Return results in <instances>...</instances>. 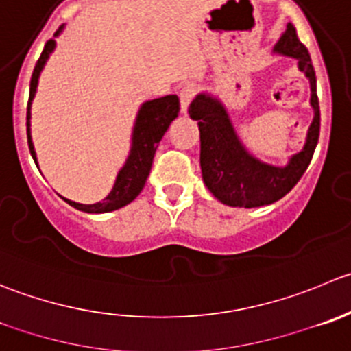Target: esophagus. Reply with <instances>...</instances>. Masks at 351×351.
<instances>
[{"label": "esophagus", "instance_id": "1", "mask_svg": "<svg viewBox=\"0 0 351 351\" xmlns=\"http://www.w3.org/2000/svg\"><path fill=\"white\" fill-rule=\"evenodd\" d=\"M197 94V87L193 84H185L180 90V106H182V113H186L189 110V104L190 101L195 97Z\"/></svg>", "mask_w": 351, "mask_h": 351}]
</instances>
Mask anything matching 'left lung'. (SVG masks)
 <instances>
[{"mask_svg":"<svg viewBox=\"0 0 351 351\" xmlns=\"http://www.w3.org/2000/svg\"><path fill=\"white\" fill-rule=\"evenodd\" d=\"M274 53L295 58L298 70L311 82V106L314 120L308 127L305 145L293 154L285 166H274L254 158L238 138L226 108L219 99L207 93L192 101L189 113L199 123L200 169L207 189L219 202L231 207H261L276 202L298 183L311 165L319 141L321 113H319L315 71L311 54L300 43L297 30L288 23L287 30L274 46Z\"/></svg>","mask_w":351,"mask_h":351,"instance_id":"obj_1","label":"left lung"}]
</instances>
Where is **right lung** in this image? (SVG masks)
I'll use <instances>...</instances> for the list:
<instances>
[{
    "mask_svg": "<svg viewBox=\"0 0 351 351\" xmlns=\"http://www.w3.org/2000/svg\"><path fill=\"white\" fill-rule=\"evenodd\" d=\"M63 30V25L56 30L54 37L60 36ZM56 47V40L49 39L44 46L40 58L37 60L36 68H34L32 78H30V94H29V104H27V141H29V151L32 154L34 162L37 165L36 151H34L32 135H30V106H32V99L36 96L37 84H39V75L43 71L44 64H46L47 58L53 53ZM180 113V99L178 96H165L159 99L145 101L138 110L137 118H135L134 132H132V147L130 154H128L127 161H125L123 168L120 169L114 182L113 189L108 193L106 199L96 204H78L73 200L64 199V202L70 204L71 207L84 213L90 214H101L110 213V210H117L120 207L130 204L138 193L142 192L147 180L149 173H151L152 159H154L156 149L161 142L162 135L166 134L171 121L178 117ZM39 168V166H37Z\"/></svg>",
    "mask_w": 351,
    "mask_h": 351,
    "instance_id": "1",
    "label": "right lung"
}]
</instances>
